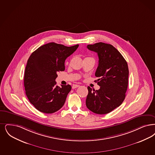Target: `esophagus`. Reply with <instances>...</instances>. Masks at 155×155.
<instances>
[{"mask_svg":"<svg viewBox=\"0 0 155 155\" xmlns=\"http://www.w3.org/2000/svg\"><path fill=\"white\" fill-rule=\"evenodd\" d=\"M80 87V85H79L75 84V85H73L72 86V88H73V89H75V88H77V87Z\"/></svg>","mask_w":155,"mask_h":155,"instance_id":"1","label":"esophagus"}]
</instances>
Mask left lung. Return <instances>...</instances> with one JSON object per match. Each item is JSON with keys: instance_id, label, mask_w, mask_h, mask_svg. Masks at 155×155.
<instances>
[{"instance_id": "left-lung-1", "label": "left lung", "mask_w": 155, "mask_h": 155, "mask_svg": "<svg viewBox=\"0 0 155 155\" xmlns=\"http://www.w3.org/2000/svg\"><path fill=\"white\" fill-rule=\"evenodd\" d=\"M88 50L97 53L99 64L95 81L99 90L87 87V108L97 114H106L123 103L128 86L129 68L123 56L109 44L97 43L87 45Z\"/></svg>"}]
</instances>
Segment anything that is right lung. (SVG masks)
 I'll use <instances>...</instances> for the list:
<instances>
[{
  "label": "right lung",
  "mask_w": 155,
  "mask_h": 155,
  "mask_svg": "<svg viewBox=\"0 0 155 155\" xmlns=\"http://www.w3.org/2000/svg\"><path fill=\"white\" fill-rule=\"evenodd\" d=\"M79 45L66 47L55 43L46 44L35 51L25 68V93L39 111L52 114L64 105L71 89L70 85H56L57 73L65 70L64 62Z\"/></svg>",
  "instance_id": "right-lung-1"
}]
</instances>
